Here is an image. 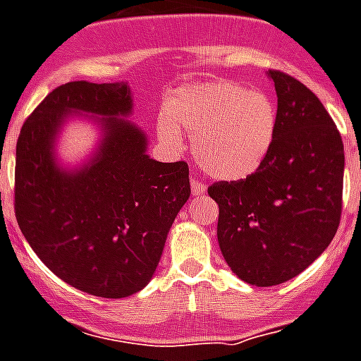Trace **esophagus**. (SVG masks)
I'll return each mask as SVG.
<instances>
[{"label": "esophagus", "mask_w": 361, "mask_h": 361, "mask_svg": "<svg viewBox=\"0 0 361 361\" xmlns=\"http://www.w3.org/2000/svg\"><path fill=\"white\" fill-rule=\"evenodd\" d=\"M207 192V186L201 183V180H197V178H192V195H202V193Z\"/></svg>", "instance_id": "1"}]
</instances>
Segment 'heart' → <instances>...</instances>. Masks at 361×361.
<instances>
[{
  "instance_id": "1",
  "label": "heart",
  "mask_w": 361,
  "mask_h": 361,
  "mask_svg": "<svg viewBox=\"0 0 361 361\" xmlns=\"http://www.w3.org/2000/svg\"><path fill=\"white\" fill-rule=\"evenodd\" d=\"M192 138L199 168L217 180L251 177L269 157L276 136L275 103L264 92L231 80L180 86L159 116L164 145L183 151Z\"/></svg>"
}]
</instances>
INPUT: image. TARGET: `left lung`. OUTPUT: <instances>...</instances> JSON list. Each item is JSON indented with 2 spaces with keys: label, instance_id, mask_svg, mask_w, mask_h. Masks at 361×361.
<instances>
[{
  "label": "left lung",
  "instance_id": "left-lung-1",
  "mask_svg": "<svg viewBox=\"0 0 361 361\" xmlns=\"http://www.w3.org/2000/svg\"><path fill=\"white\" fill-rule=\"evenodd\" d=\"M275 85L276 136L251 177L216 183L217 241L223 258L247 284L290 281L330 245L341 217L345 153L334 121L317 95L282 71Z\"/></svg>",
  "mask_w": 361,
  "mask_h": 361
}]
</instances>
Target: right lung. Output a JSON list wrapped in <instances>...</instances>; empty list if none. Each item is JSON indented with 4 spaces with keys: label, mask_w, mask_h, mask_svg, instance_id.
<instances>
[{
    "label": "right lung",
    "mask_w": 361,
    "mask_h": 361,
    "mask_svg": "<svg viewBox=\"0 0 361 361\" xmlns=\"http://www.w3.org/2000/svg\"><path fill=\"white\" fill-rule=\"evenodd\" d=\"M82 114L100 129L88 159L68 169L56 142ZM127 82L59 86L23 123L16 144L14 210L20 231L59 279L121 299L153 279L168 232L190 197L186 162H157L133 123Z\"/></svg>",
    "instance_id": "obj_1"
}]
</instances>
